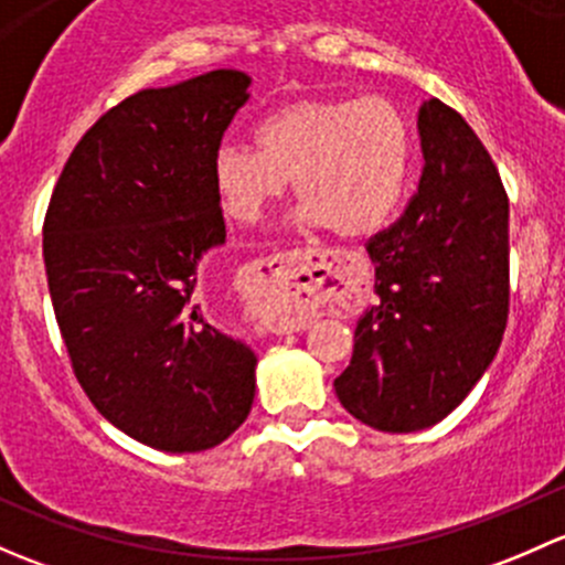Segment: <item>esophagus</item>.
<instances>
[{
  "label": "esophagus",
  "mask_w": 565,
  "mask_h": 565,
  "mask_svg": "<svg viewBox=\"0 0 565 565\" xmlns=\"http://www.w3.org/2000/svg\"><path fill=\"white\" fill-rule=\"evenodd\" d=\"M337 255L296 249L260 260L247 277L249 312L266 329H307L326 301L340 294Z\"/></svg>",
  "instance_id": "obj_1"
}]
</instances>
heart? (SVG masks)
I'll use <instances>...</instances> for the list:
<instances>
[{"mask_svg":"<svg viewBox=\"0 0 565 565\" xmlns=\"http://www.w3.org/2000/svg\"><path fill=\"white\" fill-rule=\"evenodd\" d=\"M253 138L255 149L223 143L212 160L214 190L236 223H258L294 182L307 223L370 239L408 193L413 130L388 97L288 100L255 125Z\"/></svg>","mask_w":565,"mask_h":565,"instance_id":"1","label":"heart"}]
</instances>
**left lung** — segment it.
<instances>
[{
	"label": "left lung",
	"mask_w": 565,
	"mask_h": 565,
	"mask_svg": "<svg viewBox=\"0 0 565 565\" xmlns=\"http://www.w3.org/2000/svg\"><path fill=\"white\" fill-rule=\"evenodd\" d=\"M424 171L392 228L375 234L377 301L359 318L334 381L342 408L381 433H418L470 394L509 318V198L455 108H418Z\"/></svg>",
	"instance_id": "8db88e82"
}]
</instances>
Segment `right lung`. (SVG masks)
Returning <instances> with one entry per match:
<instances>
[{"label":"right lung","mask_w":565,"mask_h":565,"mask_svg":"<svg viewBox=\"0 0 565 565\" xmlns=\"http://www.w3.org/2000/svg\"><path fill=\"white\" fill-rule=\"evenodd\" d=\"M249 84L212 70L121 100L73 149L45 214V275L81 388L116 429L171 455L214 449L253 408L258 356L198 294L203 255L225 244L212 160Z\"/></svg>","instance_id":"obj_1"}]
</instances>
